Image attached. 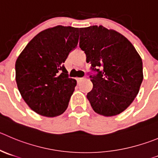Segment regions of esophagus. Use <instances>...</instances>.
Instances as JSON below:
<instances>
[{"mask_svg":"<svg viewBox=\"0 0 158 158\" xmlns=\"http://www.w3.org/2000/svg\"><path fill=\"white\" fill-rule=\"evenodd\" d=\"M85 79V77H77V83H80L81 81L82 80H84Z\"/></svg>","mask_w":158,"mask_h":158,"instance_id":"34e87169","label":"esophagus"}]
</instances>
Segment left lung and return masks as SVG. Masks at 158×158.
<instances>
[{
	"label": "left lung",
	"instance_id": "1",
	"mask_svg": "<svg viewBox=\"0 0 158 158\" xmlns=\"http://www.w3.org/2000/svg\"><path fill=\"white\" fill-rule=\"evenodd\" d=\"M79 46L97 74L87 94L93 110L104 116L121 113L133 102L143 81V62L131 43L102 25L80 28ZM101 68L100 71L98 69Z\"/></svg>",
	"mask_w": 158,
	"mask_h": 158
}]
</instances>
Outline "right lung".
I'll return each mask as SVG.
<instances>
[{
  "label": "right lung",
  "mask_w": 158,
  "mask_h": 158,
  "mask_svg": "<svg viewBox=\"0 0 158 158\" xmlns=\"http://www.w3.org/2000/svg\"><path fill=\"white\" fill-rule=\"evenodd\" d=\"M79 28L57 25L37 34L15 63L18 88L30 109L55 117L65 112L77 85L64 66L77 46Z\"/></svg>",
  "instance_id": "right-lung-1"
}]
</instances>
